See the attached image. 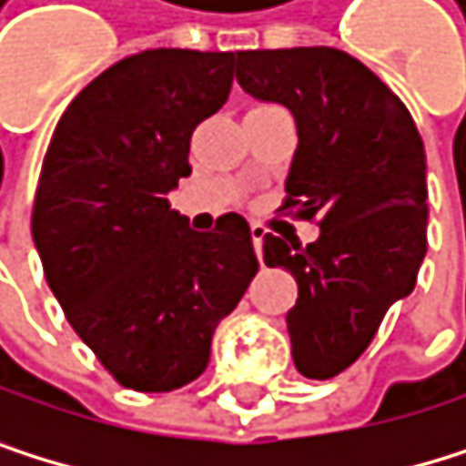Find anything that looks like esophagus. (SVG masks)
Listing matches in <instances>:
<instances>
[{"label":"esophagus","instance_id":"esophagus-1","mask_svg":"<svg viewBox=\"0 0 466 466\" xmlns=\"http://www.w3.org/2000/svg\"><path fill=\"white\" fill-rule=\"evenodd\" d=\"M249 236H252V247H255V252H258V258H261V247H264L267 228H264V225H249Z\"/></svg>","mask_w":466,"mask_h":466}]
</instances>
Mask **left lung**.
<instances>
[{
	"label": "left lung",
	"instance_id": "8db88e82",
	"mask_svg": "<svg viewBox=\"0 0 466 466\" xmlns=\"http://www.w3.org/2000/svg\"><path fill=\"white\" fill-rule=\"evenodd\" d=\"M236 80L291 110L297 149L286 205L319 219V238L264 236L267 267L297 280L286 314L294 367L328 380L350 367L386 311L414 291L425 258V147L406 105L330 46L236 52Z\"/></svg>",
	"mask_w": 466,
	"mask_h": 466
}]
</instances>
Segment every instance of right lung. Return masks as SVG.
Segmentation results:
<instances>
[{"label":"right lung","instance_id":"right-lung-1","mask_svg":"<svg viewBox=\"0 0 466 466\" xmlns=\"http://www.w3.org/2000/svg\"><path fill=\"white\" fill-rule=\"evenodd\" d=\"M233 52L147 49L88 83L49 141L33 241L66 319L122 386L202 375L217 325L258 272L249 225L197 233L169 205L194 127L233 86Z\"/></svg>","mask_w":466,"mask_h":466}]
</instances>
